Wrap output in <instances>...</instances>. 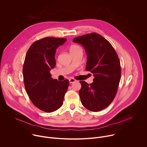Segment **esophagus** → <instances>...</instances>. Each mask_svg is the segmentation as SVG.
I'll return each instance as SVG.
<instances>
[{
	"instance_id": "esophagus-1",
	"label": "esophagus",
	"mask_w": 147,
	"mask_h": 147,
	"mask_svg": "<svg viewBox=\"0 0 147 147\" xmlns=\"http://www.w3.org/2000/svg\"><path fill=\"white\" fill-rule=\"evenodd\" d=\"M76 81V80L74 78H73L69 79V82H70V84H71V83H73V82H74Z\"/></svg>"
}]
</instances>
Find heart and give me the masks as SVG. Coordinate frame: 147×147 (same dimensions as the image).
I'll return each instance as SVG.
<instances>
[{
	"label": "heart",
	"instance_id": "1",
	"mask_svg": "<svg viewBox=\"0 0 147 147\" xmlns=\"http://www.w3.org/2000/svg\"><path fill=\"white\" fill-rule=\"evenodd\" d=\"M78 49H81V48L77 45H73L70 47V51H76V50H78Z\"/></svg>",
	"mask_w": 147,
	"mask_h": 147
}]
</instances>
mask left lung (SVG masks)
Returning a JSON list of instances; mask_svg holds the SVG:
<instances>
[{"instance_id":"1","label":"left lung","mask_w":147,"mask_h":147,"mask_svg":"<svg viewBox=\"0 0 147 147\" xmlns=\"http://www.w3.org/2000/svg\"><path fill=\"white\" fill-rule=\"evenodd\" d=\"M73 42L84 47L87 55L86 69L94 76L90 84L80 81L81 103L90 111H100L109 105L116 95L121 77L119 57L109 42L98 34L77 36Z\"/></svg>"}]
</instances>
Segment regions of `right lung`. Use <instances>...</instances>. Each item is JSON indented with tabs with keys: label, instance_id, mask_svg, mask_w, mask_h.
Instances as JSON below:
<instances>
[{
	"label": "right lung",
	"instance_id": "obj_1",
	"mask_svg": "<svg viewBox=\"0 0 147 147\" xmlns=\"http://www.w3.org/2000/svg\"><path fill=\"white\" fill-rule=\"evenodd\" d=\"M66 40L53 37L38 40L31 45L25 57L23 74L26 91L34 105L47 113L62 106L69 87L68 80H53L50 73L56 65V50Z\"/></svg>",
	"mask_w": 147,
	"mask_h": 147
}]
</instances>
